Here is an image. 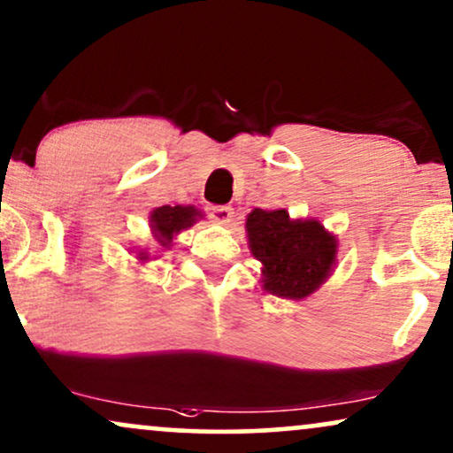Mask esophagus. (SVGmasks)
<instances>
[{
	"mask_svg": "<svg viewBox=\"0 0 453 453\" xmlns=\"http://www.w3.org/2000/svg\"><path fill=\"white\" fill-rule=\"evenodd\" d=\"M232 215H234L232 207H226V204H217V207H211V217H213L217 223H223V226H226V223H230Z\"/></svg>",
	"mask_w": 453,
	"mask_h": 453,
	"instance_id": "obj_1",
	"label": "esophagus"
}]
</instances>
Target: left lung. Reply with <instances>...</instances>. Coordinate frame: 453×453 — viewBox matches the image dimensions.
Masks as SVG:
<instances>
[{"mask_svg": "<svg viewBox=\"0 0 453 453\" xmlns=\"http://www.w3.org/2000/svg\"><path fill=\"white\" fill-rule=\"evenodd\" d=\"M246 238L261 261V288L280 299H307L336 267L339 238L318 219H293L286 209H253Z\"/></svg>", "mask_w": 453, "mask_h": 453, "instance_id": "obj_1", "label": "left lung"}]
</instances>
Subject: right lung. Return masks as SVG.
I'll use <instances>...</instances> for the list:
<instances>
[{"label": "right lung", "mask_w": 453, "mask_h": 453, "mask_svg": "<svg viewBox=\"0 0 453 453\" xmlns=\"http://www.w3.org/2000/svg\"><path fill=\"white\" fill-rule=\"evenodd\" d=\"M203 217H204L203 211L192 207V204H175V207L165 204V207L150 211L148 221H150V230H152L154 240H157V244L163 246V249H171L177 234L188 230V227H192L194 223L203 219ZM134 253H135L137 263H142V265L148 261L157 259V257L150 253V249H140V250H134Z\"/></svg>", "instance_id": "right-lung-1"}]
</instances>
